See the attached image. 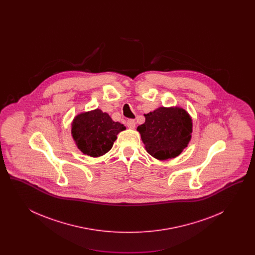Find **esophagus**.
Returning a JSON list of instances; mask_svg holds the SVG:
<instances>
[{"mask_svg": "<svg viewBox=\"0 0 255 255\" xmlns=\"http://www.w3.org/2000/svg\"><path fill=\"white\" fill-rule=\"evenodd\" d=\"M127 126H128V128H130V129H134V127H135V122L133 120H129V121H127Z\"/></svg>", "mask_w": 255, "mask_h": 255, "instance_id": "esophagus-1", "label": "esophagus"}]
</instances>
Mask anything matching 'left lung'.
Listing matches in <instances>:
<instances>
[{
	"label": "left lung",
	"instance_id": "1",
	"mask_svg": "<svg viewBox=\"0 0 255 255\" xmlns=\"http://www.w3.org/2000/svg\"><path fill=\"white\" fill-rule=\"evenodd\" d=\"M145 122L137 127L146 151L164 160L178 157L187 147L192 133V120L180 107H159L144 115Z\"/></svg>",
	"mask_w": 255,
	"mask_h": 255
}]
</instances>
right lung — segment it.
Listing matches in <instances>:
<instances>
[{"instance_id": "right-lung-1", "label": "right lung", "mask_w": 255, "mask_h": 255, "mask_svg": "<svg viewBox=\"0 0 255 255\" xmlns=\"http://www.w3.org/2000/svg\"><path fill=\"white\" fill-rule=\"evenodd\" d=\"M125 129L123 124L114 122L100 109L81 113L72 123V134L77 148L93 158L110 151L118 133Z\"/></svg>"}]
</instances>
